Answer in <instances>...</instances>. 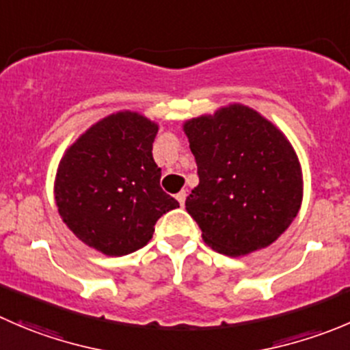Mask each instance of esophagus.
<instances>
[{"mask_svg": "<svg viewBox=\"0 0 350 350\" xmlns=\"http://www.w3.org/2000/svg\"><path fill=\"white\" fill-rule=\"evenodd\" d=\"M176 200H178V202H179V205H185V200H186V191H185V189H181V191H179L178 193V195H176Z\"/></svg>", "mask_w": 350, "mask_h": 350, "instance_id": "1", "label": "esophagus"}]
</instances>
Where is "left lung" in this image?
<instances>
[{
    "mask_svg": "<svg viewBox=\"0 0 350 350\" xmlns=\"http://www.w3.org/2000/svg\"><path fill=\"white\" fill-rule=\"evenodd\" d=\"M183 131L200 178L186 210L203 241L236 258L279 239L303 203V171L286 135L244 104L188 120Z\"/></svg>",
    "mask_w": 350,
    "mask_h": 350,
    "instance_id": "8db88e82",
    "label": "left lung"
}]
</instances>
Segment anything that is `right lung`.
Wrapping results in <instances>:
<instances>
[{
  "label": "right lung",
  "mask_w": 350,
  "mask_h": 350,
  "mask_svg": "<svg viewBox=\"0 0 350 350\" xmlns=\"http://www.w3.org/2000/svg\"><path fill=\"white\" fill-rule=\"evenodd\" d=\"M159 124L137 111L97 121L68 147L54 178V200L68 229L89 247L123 256L144 247L155 222L178 200L161 188L152 157Z\"/></svg>",
  "instance_id": "right-lung-1"
}]
</instances>
